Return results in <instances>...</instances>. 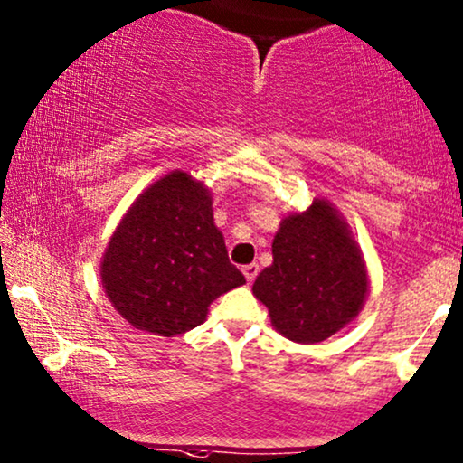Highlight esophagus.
<instances>
[{
	"label": "esophagus",
	"instance_id": "esophagus-1",
	"mask_svg": "<svg viewBox=\"0 0 463 463\" xmlns=\"http://www.w3.org/2000/svg\"><path fill=\"white\" fill-rule=\"evenodd\" d=\"M242 273H244L246 281H254V278L259 276V265H257V263H250V265H246L244 269H242Z\"/></svg>",
	"mask_w": 463,
	"mask_h": 463
}]
</instances>
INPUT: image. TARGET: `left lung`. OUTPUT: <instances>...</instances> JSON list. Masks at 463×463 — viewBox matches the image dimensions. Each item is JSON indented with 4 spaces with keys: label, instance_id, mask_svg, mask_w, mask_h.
I'll return each instance as SVG.
<instances>
[{
    "label": "left lung",
    "instance_id": "1",
    "mask_svg": "<svg viewBox=\"0 0 463 463\" xmlns=\"http://www.w3.org/2000/svg\"><path fill=\"white\" fill-rule=\"evenodd\" d=\"M271 252L273 263L254 279L252 294L284 338L321 343L364 309L370 294L364 254L330 200L313 198L307 211L281 219Z\"/></svg>",
    "mask_w": 463,
    "mask_h": 463
}]
</instances>
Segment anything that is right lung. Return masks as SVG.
Wrapping results in <instances>:
<instances>
[{
  "label": "right lung",
  "mask_w": 463,
  "mask_h": 463,
  "mask_svg": "<svg viewBox=\"0 0 463 463\" xmlns=\"http://www.w3.org/2000/svg\"><path fill=\"white\" fill-rule=\"evenodd\" d=\"M99 278L127 324L166 338L204 324L213 300L246 284L227 259L211 190L179 169L129 206L102 254Z\"/></svg>",
  "instance_id": "1"
}]
</instances>
